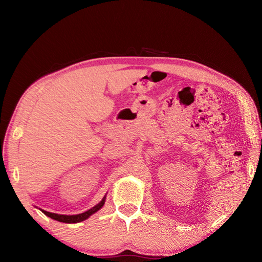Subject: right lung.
Listing matches in <instances>:
<instances>
[{"instance_id": "obj_1", "label": "right lung", "mask_w": 262, "mask_h": 262, "mask_svg": "<svg viewBox=\"0 0 262 262\" xmlns=\"http://www.w3.org/2000/svg\"><path fill=\"white\" fill-rule=\"evenodd\" d=\"M106 201V195L102 198V200L97 204L95 205L94 208L90 209L89 211H86L84 213L81 214H75V215H62V214H57V213H51L48 211H45L41 210L43 214H46L47 216H49L55 221H59V222H63V223H78V222H82L86 219H89L91 215H93L94 213H96L98 210H100L102 207H104Z\"/></svg>"}]
</instances>
